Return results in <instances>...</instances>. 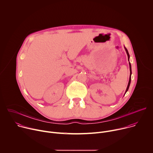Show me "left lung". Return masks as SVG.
<instances>
[{"label":"left lung","instance_id":"1","mask_svg":"<svg viewBox=\"0 0 153 153\" xmlns=\"http://www.w3.org/2000/svg\"><path fill=\"white\" fill-rule=\"evenodd\" d=\"M125 48V50L126 52V54H127V56H128V60L129 59V54L128 53V51L127 50V49L124 47ZM129 70H130V76H129V82H128V86H127V88H126V90L125 91V93L128 91V89H129V85H130V83H131V74H132V71H131V63L130 62H129Z\"/></svg>","mask_w":153,"mask_h":153}]
</instances>
